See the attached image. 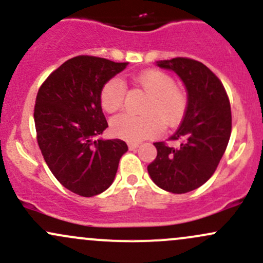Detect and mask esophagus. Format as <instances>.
<instances>
[{
  "label": "esophagus",
  "instance_id": "1",
  "mask_svg": "<svg viewBox=\"0 0 263 263\" xmlns=\"http://www.w3.org/2000/svg\"><path fill=\"white\" fill-rule=\"evenodd\" d=\"M128 146H129V149H130V150H135L138 146H139V144H138V143H128Z\"/></svg>",
  "mask_w": 263,
  "mask_h": 263
}]
</instances>
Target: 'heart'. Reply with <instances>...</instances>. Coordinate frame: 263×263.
<instances>
[{
  "instance_id": "1",
  "label": "heart",
  "mask_w": 263,
  "mask_h": 263,
  "mask_svg": "<svg viewBox=\"0 0 263 263\" xmlns=\"http://www.w3.org/2000/svg\"><path fill=\"white\" fill-rule=\"evenodd\" d=\"M133 82L149 96L141 108L144 116L122 114L113 118L110 130L114 137L137 143L156 137L161 132V124L171 128L181 122L187 110L189 96L173 77L163 70L149 69L135 76ZM125 96L124 82L111 78L100 90V105L107 113H114L123 107Z\"/></svg>"
}]
</instances>
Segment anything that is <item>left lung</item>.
Instances as JSON below:
<instances>
[{
  "instance_id": "1",
  "label": "left lung",
  "mask_w": 263,
  "mask_h": 263,
  "mask_svg": "<svg viewBox=\"0 0 263 263\" xmlns=\"http://www.w3.org/2000/svg\"><path fill=\"white\" fill-rule=\"evenodd\" d=\"M158 66L182 79L189 105L181 125L169 138L179 145L154 143L158 154L147 173L163 190L185 194L205 184L217 169L231 135V105L223 84L201 62L176 57Z\"/></svg>"
}]
</instances>
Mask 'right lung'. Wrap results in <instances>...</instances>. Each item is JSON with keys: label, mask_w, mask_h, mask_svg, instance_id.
I'll return each mask as SVG.
<instances>
[{"label": "right lung", "mask_w": 263, "mask_h": 263, "mask_svg": "<svg viewBox=\"0 0 263 263\" xmlns=\"http://www.w3.org/2000/svg\"><path fill=\"white\" fill-rule=\"evenodd\" d=\"M126 66L77 55L53 70L38 89L33 113L38 146L54 178L77 195L107 190L128 150L120 139H96L108 126L100 90Z\"/></svg>", "instance_id": "obj_1"}]
</instances>
